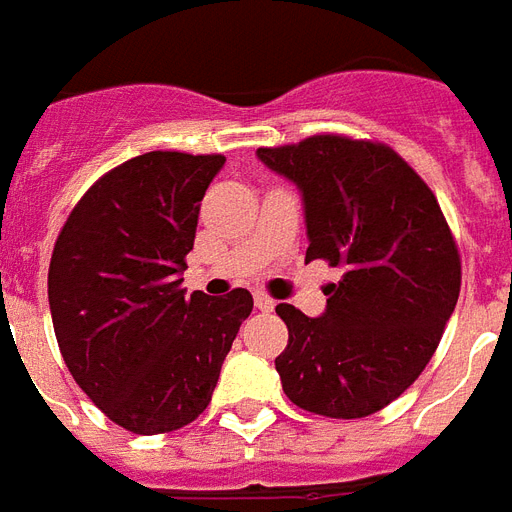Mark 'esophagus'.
I'll return each instance as SVG.
<instances>
[{"mask_svg": "<svg viewBox=\"0 0 512 512\" xmlns=\"http://www.w3.org/2000/svg\"><path fill=\"white\" fill-rule=\"evenodd\" d=\"M255 306L260 308V311H273V306H276V300L268 298L265 292H255Z\"/></svg>", "mask_w": 512, "mask_h": 512, "instance_id": "obj_1", "label": "esophagus"}]
</instances>
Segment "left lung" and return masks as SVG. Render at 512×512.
Segmentation results:
<instances>
[{
    "instance_id": "1",
    "label": "left lung",
    "mask_w": 512,
    "mask_h": 512,
    "mask_svg": "<svg viewBox=\"0 0 512 512\" xmlns=\"http://www.w3.org/2000/svg\"><path fill=\"white\" fill-rule=\"evenodd\" d=\"M257 158L303 193L306 260L343 268L322 317L276 306L290 330L276 357L284 395L330 419L381 411L427 368L459 300L462 263L438 198L368 139L319 134Z\"/></svg>"
}]
</instances>
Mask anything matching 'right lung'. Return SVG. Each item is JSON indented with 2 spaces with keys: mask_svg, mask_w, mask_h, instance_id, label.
I'll use <instances>...</instances> for the list:
<instances>
[{
  "mask_svg": "<svg viewBox=\"0 0 512 512\" xmlns=\"http://www.w3.org/2000/svg\"><path fill=\"white\" fill-rule=\"evenodd\" d=\"M222 155L144 152L107 171L58 233L48 300L58 349L85 395L136 435L190 424L212 400L252 295L182 284Z\"/></svg>",
  "mask_w": 512,
  "mask_h": 512,
  "instance_id": "1",
  "label": "right lung"
}]
</instances>
